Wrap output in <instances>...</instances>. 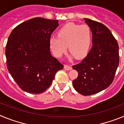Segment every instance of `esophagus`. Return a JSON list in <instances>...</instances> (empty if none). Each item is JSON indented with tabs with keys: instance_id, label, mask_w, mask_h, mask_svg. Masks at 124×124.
I'll list each match as a JSON object with an SVG mask.
<instances>
[{
	"instance_id": "1",
	"label": "esophagus",
	"mask_w": 124,
	"mask_h": 124,
	"mask_svg": "<svg viewBox=\"0 0 124 124\" xmlns=\"http://www.w3.org/2000/svg\"><path fill=\"white\" fill-rule=\"evenodd\" d=\"M64 69L66 70H67V71H70V70H72V67L71 66H68V65H64Z\"/></svg>"
}]
</instances>
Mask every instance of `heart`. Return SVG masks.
Returning a JSON list of instances; mask_svg holds the SVG:
<instances>
[{
    "label": "heart",
    "mask_w": 124,
    "mask_h": 124,
    "mask_svg": "<svg viewBox=\"0 0 124 124\" xmlns=\"http://www.w3.org/2000/svg\"><path fill=\"white\" fill-rule=\"evenodd\" d=\"M91 41V31L87 25L68 23L59 30L58 37L50 38V45L56 56L60 57L64 53L68 46L70 58L81 59L87 54Z\"/></svg>",
    "instance_id": "b5f03b06"
}]
</instances>
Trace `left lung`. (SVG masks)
I'll return each mask as SVG.
<instances>
[{"label":"left lung","instance_id":"obj_1","mask_svg":"<svg viewBox=\"0 0 124 124\" xmlns=\"http://www.w3.org/2000/svg\"><path fill=\"white\" fill-rule=\"evenodd\" d=\"M84 20L91 30L93 46L86 58L73 66L78 72L73 84L81 94L89 96L106 89L113 81L119 64V45L104 25Z\"/></svg>","mask_w":124,"mask_h":124}]
</instances>
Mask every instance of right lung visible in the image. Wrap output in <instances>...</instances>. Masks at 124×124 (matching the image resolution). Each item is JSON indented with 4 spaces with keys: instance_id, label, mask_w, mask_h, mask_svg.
Returning <instances> with one entry per match:
<instances>
[{
    "instance_id": "obj_1",
    "label": "right lung",
    "mask_w": 124,
    "mask_h": 124,
    "mask_svg": "<svg viewBox=\"0 0 124 124\" xmlns=\"http://www.w3.org/2000/svg\"><path fill=\"white\" fill-rule=\"evenodd\" d=\"M58 20L36 17L15 27L5 48L7 66L15 82L24 91L43 93L51 84L57 71L63 68L50 52L51 33Z\"/></svg>"
}]
</instances>
